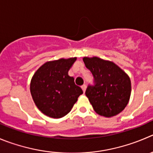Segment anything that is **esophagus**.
I'll use <instances>...</instances> for the list:
<instances>
[{"label": "esophagus", "mask_w": 153, "mask_h": 153, "mask_svg": "<svg viewBox=\"0 0 153 153\" xmlns=\"http://www.w3.org/2000/svg\"><path fill=\"white\" fill-rule=\"evenodd\" d=\"M82 90H83L84 92H85V90H86V85H82Z\"/></svg>", "instance_id": "obj_1"}]
</instances>
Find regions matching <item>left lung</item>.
I'll return each instance as SVG.
<instances>
[{
	"label": "left lung",
	"mask_w": 153,
	"mask_h": 153,
	"mask_svg": "<svg viewBox=\"0 0 153 153\" xmlns=\"http://www.w3.org/2000/svg\"><path fill=\"white\" fill-rule=\"evenodd\" d=\"M83 62L95 82L85 91L94 111L105 117L121 113L130 99L131 83L128 75L114 62L96 56L84 57Z\"/></svg>",
	"instance_id": "8db88e82"
}]
</instances>
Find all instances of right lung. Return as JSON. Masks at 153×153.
<instances>
[{
	"label": "right lung",
	"instance_id": "right-lung-1",
	"mask_svg": "<svg viewBox=\"0 0 153 153\" xmlns=\"http://www.w3.org/2000/svg\"><path fill=\"white\" fill-rule=\"evenodd\" d=\"M76 58L47 62L37 70L30 80V91L41 113L53 119L66 116L83 93L68 75Z\"/></svg>",
	"mask_w": 153,
	"mask_h": 153
}]
</instances>
